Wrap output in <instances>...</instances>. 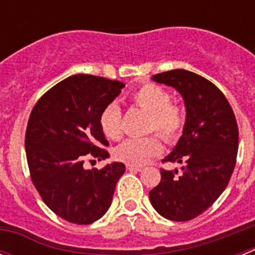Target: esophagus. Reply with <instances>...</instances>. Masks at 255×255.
Instances as JSON below:
<instances>
[{"label":"esophagus","instance_id":"34e87169","mask_svg":"<svg viewBox=\"0 0 255 255\" xmlns=\"http://www.w3.org/2000/svg\"><path fill=\"white\" fill-rule=\"evenodd\" d=\"M126 168L129 171H138V172H140V171L144 170V166H136V164H126Z\"/></svg>","mask_w":255,"mask_h":255}]
</instances>
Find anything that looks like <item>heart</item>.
Returning <instances> with one entry per match:
<instances>
[{
  "mask_svg": "<svg viewBox=\"0 0 255 255\" xmlns=\"http://www.w3.org/2000/svg\"><path fill=\"white\" fill-rule=\"evenodd\" d=\"M138 107L148 112V131H157L166 141L179 140L185 126V112L172 103L171 94L164 88L153 83L141 85L132 94ZM100 126L103 134L112 140L123 135V112L117 103H108L100 115ZM162 152V143L157 135L145 138H129L117 145L115 157L129 164H144Z\"/></svg>",
  "mask_w": 255,
  "mask_h": 255,
  "instance_id": "obj_1",
  "label": "heart"
}]
</instances>
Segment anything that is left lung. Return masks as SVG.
Returning a JSON list of instances; mask_svg holds the SVG:
<instances>
[{"mask_svg": "<svg viewBox=\"0 0 255 255\" xmlns=\"http://www.w3.org/2000/svg\"><path fill=\"white\" fill-rule=\"evenodd\" d=\"M152 79L181 94L186 119L179 141L163 159L181 163L182 173L161 170L150 203L167 220H193L215 203L233 175L239 148L235 115L224 93L198 74L177 69Z\"/></svg>", "mask_w": 255, "mask_h": 255, "instance_id": "left-lung-1", "label": "left lung"}]
</instances>
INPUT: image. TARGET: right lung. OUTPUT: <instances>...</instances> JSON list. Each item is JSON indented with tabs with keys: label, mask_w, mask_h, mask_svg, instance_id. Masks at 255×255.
I'll use <instances>...</instances> for the list:
<instances>
[{
	"label": "right lung",
	"mask_w": 255,
	"mask_h": 255,
	"mask_svg": "<svg viewBox=\"0 0 255 255\" xmlns=\"http://www.w3.org/2000/svg\"><path fill=\"white\" fill-rule=\"evenodd\" d=\"M125 87L117 80L78 74L52 87L35 103L25 132L31 181L52 212L89 225L105 216L125 164L85 170V157H110L100 115Z\"/></svg>",
	"instance_id": "obj_1"
}]
</instances>
